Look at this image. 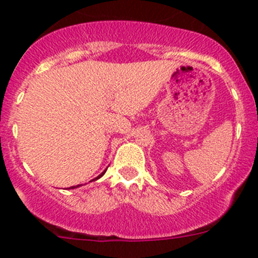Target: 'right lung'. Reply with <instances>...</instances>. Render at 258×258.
<instances>
[{
	"mask_svg": "<svg viewBox=\"0 0 258 258\" xmlns=\"http://www.w3.org/2000/svg\"><path fill=\"white\" fill-rule=\"evenodd\" d=\"M104 173H106V170H104V172H103V173H102V174H101V175H98V177H97V178H95V179H98V178H101V177H102V175H103V174H104ZM75 187H77V186H74V187H71V188H75Z\"/></svg>",
	"mask_w": 258,
	"mask_h": 258,
	"instance_id": "right-lung-1",
	"label": "right lung"
}]
</instances>
